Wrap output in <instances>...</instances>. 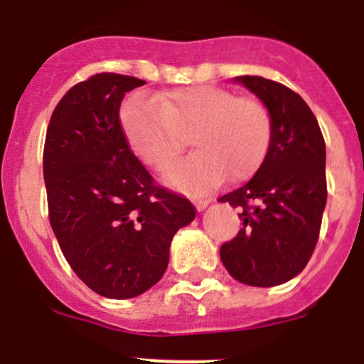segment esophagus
<instances>
[{
    "mask_svg": "<svg viewBox=\"0 0 364 364\" xmlns=\"http://www.w3.org/2000/svg\"><path fill=\"white\" fill-rule=\"evenodd\" d=\"M193 203H196V208H197V210L203 211L204 208H206L208 204L211 203V199H196V200H193Z\"/></svg>",
    "mask_w": 364,
    "mask_h": 364,
    "instance_id": "obj_1",
    "label": "esophagus"
}]
</instances>
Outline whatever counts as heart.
<instances>
[{
    "label": "heart",
    "mask_w": 364,
    "mask_h": 364,
    "mask_svg": "<svg viewBox=\"0 0 364 364\" xmlns=\"http://www.w3.org/2000/svg\"><path fill=\"white\" fill-rule=\"evenodd\" d=\"M129 147L144 165L165 171L190 135L196 153L167 174L168 185L206 192L222 179L242 181L259 168L272 140V115L256 97L211 85L176 88L158 97L135 94L121 110Z\"/></svg>",
    "instance_id": "heart-1"
}]
</instances>
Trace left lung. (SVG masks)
Instances as JSON below:
<instances>
[{
  "label": "left lung",
  "mask_w": 364,
  "mask_h": 364,
  "mask_svg": "<svg viewBox=\"0 0 364 364\" xmlns=\"http://www.w3.org/2000/svg\"><path fill=\"white\" fill-rule=\"evenodd\" d=\"M272 115V140L256 174L220 203L240 210L243 228L222 243L220 259L236 281L277 287L304 270L318 242L327 200L326 142L306 101L287 85L238 76Z\"/></svg>",
  "instance_id": "8db88e82"
}]
</instances>
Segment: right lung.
<instances>
[{"label":"right lung","mask_w":364,"mask_h":364,"mask_svg":"<svg viewBox=\"0 0 364 364\" xmlns=\"http://www.w3.org/2000/svg\"><path fill=\"white\" fill-rule=\"evenodd\" d=\"M146 83L97 73L56 105L44 142L53 232L77 277L108 299H132L161 279L178 229L196 218L186 197L156 185L122 129L121 101Z\"/></svg>","instance_id":"add662e5"}]
</instances>
